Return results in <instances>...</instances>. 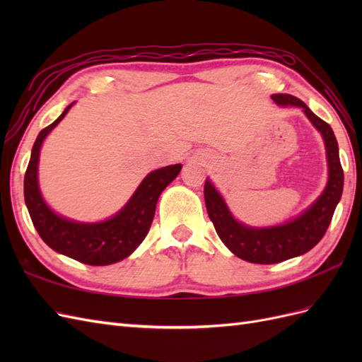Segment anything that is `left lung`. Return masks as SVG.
<instances>
[{"mask_svg": "<svg viewBox=\"0 0 362 362\" xmlns=\"http://www.w3.org/2000/svg\"><path fill=\"white\" fill-rule=\"evenodd\" d=\"M272 100L282 107H300L311 124L320 131L326 146L329 178L323 193L308 210L287 223L270 228H250L237 222L211 181H205V205L217 235L234 255L255 264H275L311 250L323 238L329 226L335 206L341 199L344 184L338 144L329 124L315 116L299 98L287 93H275L272 95Z\"/></svg>", "mask_w": 362, "mask_h": 362, "instance_id": "left-lung-1", "label": "left lung"}]
</instances>
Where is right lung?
Returning <instances> with one entry per match:
<instances>
[{
  "label": "right lung",
  "mask_w": 362,
  "mask_h": 362,
  "mask_svg": "<svg viewBox=\"0 0 362 362\" xmlns=\"http://www.w3.org/2000/svg\"><path fill=\"white\" fill-rule=\"evenodd\" d=\"M74 104V103H72ZM64 112L51 125L43 128L31 149L24 178V198L31 222L40 238L52 250L89 266H108L133 254L146 237L161 192L178 177L181 164H172L151 172L140 182L125 206L113 217L98 223H81L54 213L43 201L37 182V164L43 140L66 116Z\"/></svg>",
  "instance_id": "right-lung-1"
}]
</instances>
